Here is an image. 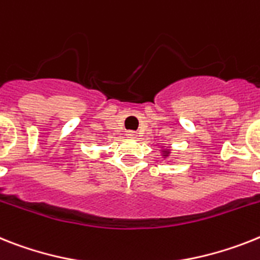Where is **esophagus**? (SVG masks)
<instances>
[{
	"label": "esophagus",
	"instance_id": "1",
	"mask_svg": "<svg viewBox=\"0 0 260 260\" xmlns=\"http://www.w3.org/2000/svg\"><path fill=\"white\" fill-rule=\"evenodd\" d=\"M126 136L131 137V139H136L137 137V132H135V131H126Z\"/></svg>",
	"mask_w": 260,
	"mask_h": 260
}]
</instances>
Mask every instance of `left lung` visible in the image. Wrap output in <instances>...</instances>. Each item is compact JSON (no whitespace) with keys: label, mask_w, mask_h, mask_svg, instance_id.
<instances>
[{"label":"left lung","mask_w":260,"mask_h":260,"mask_svg":"<svg viewBox=\"0 0 260 260\" xmlns=\"http://www.w3.org/2000/svg\"><path fill=\"white\" fill-rule=\"evenodd\" d=\"M164 152V156H168V154L171 153V152H169V150H162Z\"/></svg>","instance_id":"8db88e82"}]
</instances>
